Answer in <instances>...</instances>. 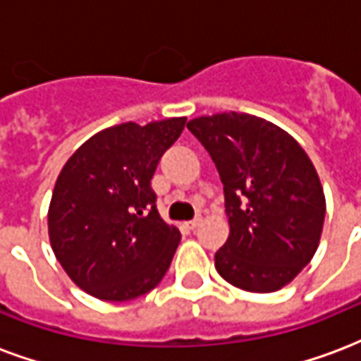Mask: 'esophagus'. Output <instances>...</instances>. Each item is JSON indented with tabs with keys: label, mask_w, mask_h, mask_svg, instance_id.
Returning <instances> with one entry per match:
<instances>
[{
	"label": "esophagus",
	"mask_w": 361,
	"mask_h": 361,
	"mask_svg": "<svg viewBox=\"0 0 361 361\" xmlns=\"http://www.w3.org/2000/svg\"><path fill=\"white\" fill-rule=\"evenodd\" d=\"M199 224H201V216H195V219H193V220H189L185 226H188L189 230H195V228L199 226Z\"/></svg>",
	"instance_id": "1"
}]
</instances>
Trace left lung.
Masks as SVG:
<instances>
[{"mask_svg":"<svg viewBox=\"0 0 361 361\" xmlns=\"http://www.w3.org/2000/svg\"><path fill=\"white\" fill-rule=\"evenodd\" d=\"M224 185L230 235L216 251L222 279L247 292H276L315 255L325 195L305 150L292 135L250 114L191 119Z\"/></svg>","mask_w":361,"mask_h":361,"instance_id":"left-lung-1","label":"left lung"}]
</instances>
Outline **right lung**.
<instances>
[{"instance_id":"1","label":"right lung","mask_w":361,"mask_h":361,"mask_svg":"<svg viewBox=\"0 0 361 361\" xmlns=\"http://www.w3.org/2000/svg\"><path fill=\"white\" fill-rule=\"evenodd\" d=\"M185 118L104 129L59 172L48 211L51 250L75 284L106 302L147 294L164 279L181 234L150 188Z\"/></svg>"}]
</instances>
